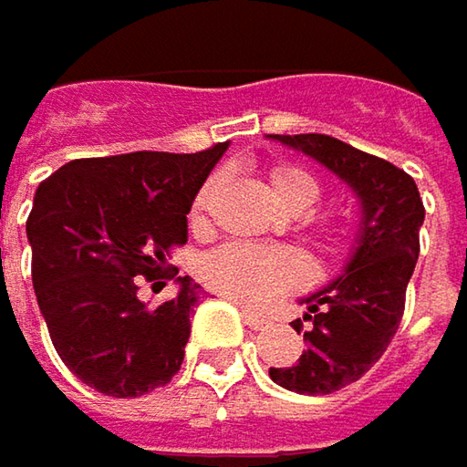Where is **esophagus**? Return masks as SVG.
<instances>
[{
	"instance_id": "esophagus-1",
	"label": "esophagus",
	"mask_w": 467,
	"mask_h": 467,
	"mask_svg": "<svg viewBox=\"0 0 467 467\" xmlns=\"http://www.w3.org/2000/svg\"><path fill=\"white\" fill-rule=\"evenodd\" d=\"M242 317H244V321L250 324L252 329H265V327L271 324L265 317H257V314H252V311H247V308L242 311Z\"/></svg>"
}]
</instances>
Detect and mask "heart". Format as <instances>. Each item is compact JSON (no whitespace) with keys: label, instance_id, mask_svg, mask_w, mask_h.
I'll return each mask as SVG.
<instances>
[{"label":"heart","instance_id":"b5f03b06","mask_svg":"<svg viewBox=\"0 0 467 467\" xmlns=\"http://www.w3.org/2000/svg\"><path fill=\"white\" fill-rule=\"evenodd\" d=\"M268 178L276 199L292 213L311 210L321 196L318 181L300 164H289V161L274 164ZM213 188H215V178L199 188L191 215L199 217L207 210ZM199 276L220 295L252 308H263L308 282V265L300 257V252L289 247L228 242L199 260Z\"/></svg>","mask_w":467,"mask_h":467}]
</instances>
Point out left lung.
<instances>
[{
  "instance_id": "1",
  "label": "left lung",
  "mask_w": 467,
  "mask_h": 467,
  "mask_svg": "<svg viewBox=\"0 0 467 467\" xmlns=\"http://www.w3.org/2000/svg\"><path fill=\"white\" fill-rule=\"evenodd\" d=\"M292 149L314 156L358 193L364 225L343 276L306 297L308 314L292 327L308 350L292 367H271V380L286 390L324 396L356 383L390 346L420 254L425 207L412 175L396 164L329 135H276Z\"/></svg>"
}]
</instances>
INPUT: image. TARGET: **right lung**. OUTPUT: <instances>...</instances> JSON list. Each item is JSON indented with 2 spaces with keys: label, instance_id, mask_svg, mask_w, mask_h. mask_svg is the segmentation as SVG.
<instances>
[{
  "label": "right lung",
  "instance_id": "1",
  "mask_svg": "<svg viewBox=\"0 0 467 467\" xmlns=\"http://www.w3.org/2000/svg\"><path fill=\"white\" fill-rule=\"evenodd\" d=\"M225 149L74 159L36 188L26 223L34 292L52 346L84 385L135 399L178 375L199 284L167 257L188 242L185 215ZM172 278V301L149 309L137 297L143 281Z\"/></svg>",
  "mask_w": 467,
  "mask_h": 467
}]
</instances>
